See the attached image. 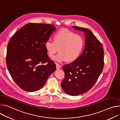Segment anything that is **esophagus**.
Masks as SVG:
<instances>
[{"label": "esophagus", "instance_id": "esophagus-1", "mask_svg": "<svg viewBox=\"0 0 120 120\" xmlns=\"http://www.w3.org/2000/svg\"><path fill=\"white\" fill-rule=\"evenodd\" d=\"M61 66L60 65H59L58 64H56V69L57 70L60 69L61 68Z\"/></svg>", "mask_w": 120, "mask_h": 120}]
</instances>
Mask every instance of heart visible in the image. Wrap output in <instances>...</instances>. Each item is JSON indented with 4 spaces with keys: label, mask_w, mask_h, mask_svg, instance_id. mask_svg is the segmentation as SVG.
<instances>
[{
    "label": "heart",
    "mask_w": 120,
    "mask_h": 120,
    "mask_svg": "<svg viewBox=\"0 0 120 120\" xmlns=\"http://www.w3.org/2000/svg\"><path fill=\"white\" fill-rule=\"evenodd\" d=\"M84 46V40L79 35L66 29L58 32L54 41L48 39L45 47L49 55L52 57L60 49V52L52 58L58 62L66 60L73 62L80 56Z\"/></svg>",
    "instance_id": "obj_1"
}]
</instances>
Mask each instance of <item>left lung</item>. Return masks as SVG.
<instances>
[{
    "instance_id": "8db88e82",
    "label": "left lung",
    "mask_w": 120,
    "mask_h": 120,
    "mask_svg": "<svg viewBox=\"0 0 120 120\" xmlns=\"http://www.w3.org/2000/svg\"><path fill=\"white\" fill-rule=\"evenodd\" d=\"M84 32V49L73 62L63 66L65 78L61 83L63 90L71 96L84 94L97 82L104 66V50L101 43L87 29L72 26Z\"/></svg>"
}]
</instances>
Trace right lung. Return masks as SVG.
<instances>
[{"label":"right lung","instance_id":"1","mask_svg":"<svg viewBox=\"0 0 120 120\" xmlns=\"http://www.w3.org/2000/svg\"><path fill=\"white\" fill-rule=\"evenodd\" d=\"M56 30L53 25L29 23L12 36L7 46L6 63L15 83L29 92L38 90L56 71L45 44ZM47 62V64H43Z\"/></svg>","mask_w":120,"mask_h":120}]
</instances>
